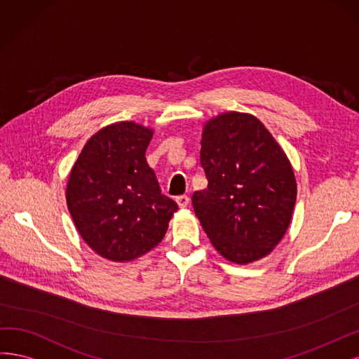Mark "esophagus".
<instances>
[{
    "mask_svg": "<svg viewBox=\"0 0 359 359\" xmlns=\"http://www.w3.org/2000/svg\"><path fill=\"white\" fill-rule=\"evenodd\" d=\"M176 203L179 204L180 209H184L189 204V196L188 195H179L176 196Z\"/></svg>",
    "mask_w": 359,
    "mask_h": 359,
    "instance_id": "esophagus-1",
    "label": "esophagus"
}]
</instances>
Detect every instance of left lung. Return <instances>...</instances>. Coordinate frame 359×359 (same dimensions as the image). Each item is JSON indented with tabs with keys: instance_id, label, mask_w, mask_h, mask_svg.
I'll return each mask as SVG.
<instances>
[{
	"instance_id": "8db88e82",
	"label": "left lung",
	"mask_w": 359,
	"mask_h": 359,
	"mask_svg": "<svg viewBox=\"0 0 359 359\" xmlns=\"http://www.w3.org/2000/svg\"><path fill=\"white\" fill-rule=\"evenodd\" d=\"M200 161L209 183L194 192L192 205L215 249L236 264L267 257L297 200L283 149L259 119L228 111L204 125Z\"/></svg>"
}]
</instances>
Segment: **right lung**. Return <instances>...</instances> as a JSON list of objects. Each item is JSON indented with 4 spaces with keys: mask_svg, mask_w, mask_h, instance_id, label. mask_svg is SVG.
I'll return each instance as SVG.
<instances>
[{
    "mask_svg": "<svg viewBox=\"0 0 359 359\" xmlns=\"http://www.w3.org/2000/svg\"><path fill=\"white\" fill-rule=\"evenodd\" d=\"M154 130L118 122L92 135L68 177L65 198L79 234L100 257L126 262L164 238L179 207L146 161Z\"/></svg>",
    "mask_w": 359,
    "mask_h": 359,
    "instance_id": "right-lung-1",
    "label": "right lung"
}]
</instances>
